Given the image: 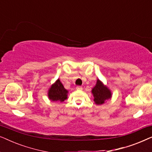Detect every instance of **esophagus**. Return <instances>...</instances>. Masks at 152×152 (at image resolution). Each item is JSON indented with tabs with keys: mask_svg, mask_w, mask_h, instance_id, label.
<instances>
[{
	"mask_svg": "<svg viewBox=\"0 0 152 152\" xmlns=\"http://www.w3.org/2000/svg\"><path fill=\"white\" fill-rule=\"evenodd\" d=\"M76 88H77V90H82V87L80 86H77Z\"/></svg>",
	"mask_w": 152,
	"mask_h": 152,
	"instance_id": "1",
	"label": "esophagus"
}]
</instances>
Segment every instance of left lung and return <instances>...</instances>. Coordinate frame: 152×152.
Returning a JSON list of instances; mask_svg holds the SVG:
<instances>
[{"label": "left lung", "instance_id": "obj_1", "mask_svg": "<svg viewBox=\"0 0 152 152\" xmlns=\"http://www.w3.org/2000/svg\"><path fill=\"white\" fill-rule=\"evenodd\" d=\"M91 93L94 97L93 100L97 105L104 104L106 101L111 99L112 97L111 90L107 86H105L99 79L97 80L96 84L93 88Z\"/></svg>", "mask_w": 152, "mask_h": 152}]
</instances>
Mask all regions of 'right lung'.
<instances>
[{
	"instance_id": "obj_1",
	"label": "right lung",
	"mask_w": 152,
	"mask_h": 152,
	"mask_svg": "<svg viewBox=\"0 0 152 152\" xmlns=\"http://www.w3.org/2000/svg\"><path fill=\"white\" fill-rule=\"evenodd\" d=\"M68 90L64 88L59 79H58L51 85L50 88L48 91V96L51 101L62 102L68 98Z\"/></svg>"
}]
</instances>
